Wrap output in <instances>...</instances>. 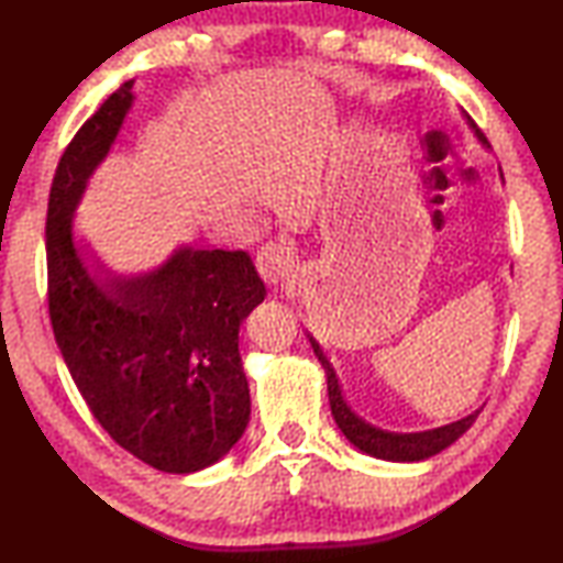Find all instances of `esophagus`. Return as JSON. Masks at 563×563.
<instances>
[{
  "instance_id": "1",
  "label": "esophagus",
  "mask_w": 563,
  "mask_h": 563,
  "mask_svg": "<svg viewBox=\"0 0 563 563\" xmlns=\"http://www.w3.org/2000/svg\"><path fill=\"white\" fill-rule=\"evenodd\" d=\"M258 273L261 278L271 285V288H278L285 275L290 271L292 253L288 245L283 243H265L258 253Z\"/></svg>"
}]
</instances>
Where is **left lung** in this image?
Instances as JSON below:
<instances>
[{
  "mask_svg": "<svg viewBox=\"0 0 563 563\" xmlns=\"http://www.w3.org/2000/svg\"><path fill=\"white\" fill-rule=\"evenodd\" d=\"M464 119H466V126L474 131L476 141H479L484 148H489L487 136H484L479 126H476V123L472 121L470 113H464ZM308 340H310L312 350H316L322 369H325L330 409H332V417H335V422L340 427V432L347 437L350 444H355L360 452L375 456V460H387V462H422V460H430V456L440 454L452 442L460 440V437L474 424L476 415H479V409H474L472 415L456 419V422L434 427V430H422V432H389V430H383V427H377V424H369L367 419H362L357 412H352V407L347 405L345 395H342V387H340V379L335 375V369H332L330 360L325 357V352H322L320 342L312 338L310 332H308Z\"/></svg>",
  "mask_w": 563,
  "mask_h": 563,
  "instance_id": "8db88e82",
  "label": "left lung"
}]
</instances>
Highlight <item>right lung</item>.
I'll return each mask as SVG.
<instances>
[{"instance_id":"1","label":"right lung","mask_w":563,"mask_h":563,"mask_svg":"<svg viewBox=\"0 0 563 563\" xmlns=\"http://www.w3.org/2000/svg\"><path fill=\"white\" fill-rule=\"evenodd\" d=\"M133 79L84 123L56 166L46 213L56 345L93 417L154 470L194 474L233 450L251 419L238 332L265 300L243 251L178 245L164 263L117 273L74 216L133 107Z\"/></svg>"}]
</instances>
